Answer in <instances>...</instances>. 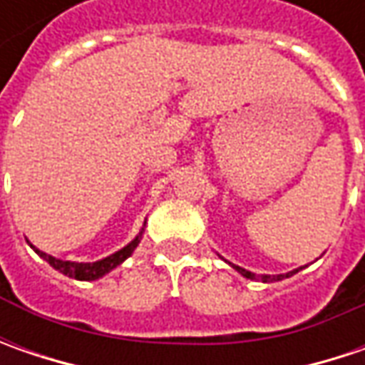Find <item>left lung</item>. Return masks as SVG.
Segmentation results:
<instances>
[{"label":"left lung","instance_id":"left-lung-1","mask_svg":"<svg viewBox=\"0 0 365 365\" xmlns=\"http://www.w3.org/2000/svg\"><path fill=\"white\" fill-rule=\"evenodd\" d=\"M232 268H235L237 272L242 274L244 278H250V280H262V282H278V280H284V278H290L292 274H297V272H301L302 268H307V266H301V268H297V270H290V272L287 274H259V276H256L254 272H250V270H245V268H240V266H235V264H232V262H227Z\"/></svg>","mask_w":365,"mask_h":365}]
</instances>
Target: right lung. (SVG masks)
<instances>
[{
  "label": "right lung",
  "instance_id": "add662e5",
  "mask_svg": "<svg viewBox=\"0 0 365 365\" xmlns=\"http://www.w3.org/2000/svg\"><path fill=\"white\" fill-rule=\"evenodd\" d=\"M144 225H146V223H144ZM142 233H144V227L140 230V233L133 237L130 244L123 245V247L118 250L115 254H111V256H107V258L103 259H97V262H71V259H58L54 258V256H50V254H46V252H40V250H38L36 245L30 244V242H28V244H30V247H34V252L40 258L46 259L54 270L63 272L64 276L75 278V280H97V278L106 276L107 272H111L113 268H118L121 262H125V259L132 256L133 250L138 247L140 240H142Z\"/></svg>",
  "mask_w": 365,
  "mask_h": 365
}]
</instances>
